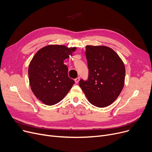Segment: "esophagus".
Masks as SVG:
<instances>
[{"mask_svg": "<svg viewBox=\"0 0 152 152\" xmlns=\"http://www.w3.org/2000/svg\"><path fill=\"white\" fill-rule=\"evenodd\" d=\"M79 80H80V78H79V77H77V78H76V79H75V81L76 83H78L79 81Z\"/></svg>", "mask_w": 152, "mask_h": 152, "instance_id": "1", "label": "esophagus"}]
</instances>
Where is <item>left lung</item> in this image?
Masks as SVG:
<instances>
[{
  "label": "left lung",
  "instance_id": "1",
  "mask_svg": "<svg viewBox=\"0 0 152 152\" xmlns=\"http://www.w3.org/2000/svg\"><path fill=\"white\" fill-rule=\"evenodd\" d=\"M89 69L87 80L81 79L79 86L89 102L97 107H105L115 102L123 90L125 67L122 60L106 46L86 47Z\"/></svg>",
  "mask_w": 152,
  "mask_h": 152
}]
</instances>
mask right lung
<instances>
[{
    "mask_svg": "<svg viewBox=\"0 0 152 152\" xmlns=\"http://www.w3.org/2000/svg\"><path fill=\"white\" fill-rule=\"evenodd\" d=\"M76 48L49 45L42 48L34 56L28 68L29 84L35 96L47 105L60 102L75 84L68 75L64 60Z\"/></svg>",
    "mask_w": 152,
    "mask_h": 152,
    "instance_id": "obj_1",
    "label": "right lung"
}]
</instances>
